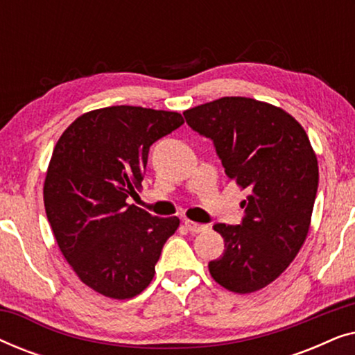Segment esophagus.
Segmentation results:
<instances>
[{
  "mask_svg": "<svg viewBox=\"0 0 355 355\" xmlns=\"http://www.w3.org/2000/svg\"><path fill=\"white\" fill-rule=\"evenodd\" d=\"M184 225H186V227L191 232H202V231H205L207 227H208L205 225H200V223H196V221H191V220L184 221Z\"/></svg>",
  "mask_w": 355,
  "mask_h": 355,
  "instance_id": "obj_1",
  "label": "esophagus"
}]
</instances>
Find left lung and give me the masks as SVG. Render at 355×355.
<instances>
[{
  "label": "left lung",
  "instance_id": "left-lung-1",
  "mask_svg": "<svg viewBox=\"0 0 355 355\" xmlns=\"http://www.w3.org/2000/svg\"><path fill=\"white\" fill-rule=\"evenodd\" d=\"M213 140L226 176L249 192L241 225L216 223L225 252L211 278L237 294L278 278L304 245L318 189V163L302 125L284 110L245 96H223L184 111Z\"/></svg>",
  "mask_w": 355,
  "mask_h": 355
}]
</instances>
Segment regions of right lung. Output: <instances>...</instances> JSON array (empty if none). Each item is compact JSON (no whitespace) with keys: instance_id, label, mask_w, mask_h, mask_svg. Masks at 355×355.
<instances>
[{"instance_id":"obj_1","label":"right lung","mask_w":355,"mask_h":355,"mask_svg":"<svg viewBox=\"0 0 355 355\" xmlns=\"http://www.w3.org/2000/svg\"><path fill=\"white\" fill-rule=\"evenodd\" d=\"M182 116L142 106H108L82 114L53 150L43 186L58 247L82 283L111 299H132L152 283L162 249L179 218L129 205L142 187L153 142Z\"/></svg>"}]
</instances>
